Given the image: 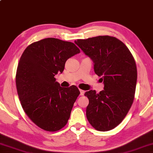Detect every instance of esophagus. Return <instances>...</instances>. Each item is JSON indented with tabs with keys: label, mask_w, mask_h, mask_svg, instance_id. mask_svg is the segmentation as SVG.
<instances>
[{
	"label": "esophagus",
	"mask_w": 153,
	"mask_h": 153,
	"mask_svg": "<svg viewBox=\"0 0 153 153\" xmlns=\"http://www.w3.org/2000/svg\"><path fill=\"white\" fill-rule=\"evenodd\" d=\"M80 95H84V93L85 91L82 89H80Z\"/></svg>",
	"instance_id": "1"
}]
</instances>
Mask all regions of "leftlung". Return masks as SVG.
<instances>
[{"label":"left lung","mask_w":153,"mask_h":153,"mask_svg":"<svg viewBox=\"0 0 153 153\" xmlns=\"http://www.w3.org/2000/svg\"><path fill=\"white\" fill-rule=\"evenodd\" d=\"M94 62L104 89L85 93L89 99L86 117L93 127L108 131L120 125L131 107L136 91L137 68L133 56L121 41L99 36L74 42Z\"/></svg>","instance_id":"obj_1"}]
</instances>
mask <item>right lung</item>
<instances>
[{
	"label": "right lung",
	"instance_id": "1",
	"mask_svg": "<svg viewBox=\"0 0 153 153\" xmlns=\"http://www.w3.org/2000/svg\"><path fill=\"white\" fill-rule=\"evenodd\" d=\"M80 53L73 43L48 38L30 44L22 54L16 76L19 98L39 128L54 132L68 123L80 91L75 85L61 87L54 76L63 72L68 59Z\"/></svg>",
	"mask_w": 153,
	"mask_h": 153
}]
</instances>
